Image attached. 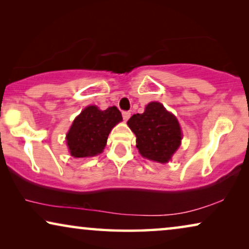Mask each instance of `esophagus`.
<instances>
[{
    "label": "esophagus",
    "mask_w": 249,
    "mask_h": 249,
    "mask_svg": "<svg viewBox=\"0 0 249 249\" xmlns=\"http://www.w3.org/2000/svg\"><path fill=\"white\" fill-rule=\"evenodd\" d=\"M130 115H131L130 112H128V111H124V112H122V117H124V121H127L128 119L130 118Z\"/></svg>",
    "instance_id": "1"
}]
</instances>
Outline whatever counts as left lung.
<instances>
[{
    "label": "left lung",
    "mask_w": 249,
    "mask_h": 249,
    "mask_svg": "<svg viewBox=\"0 0 249 249\" xmlns=\"http://www.w3.org/2000/svg\"><path fill=\"white\" fill-rule=\"evenodd\" d=\"M127 124L136 135L139 153L151 161L169 162L181 144L178 120L159 102L148 103L144 113L134 114Z\"/></svg>",
    "instance_id": "8db88e82"
}]
</instances>
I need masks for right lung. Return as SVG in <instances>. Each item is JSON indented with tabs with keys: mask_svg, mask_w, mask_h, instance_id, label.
<instances>
[{
	"mask_svg": "<svg viewBox=\"0 0 249 249\" xmlns=\"http://www.w3.org/2000/svg\"><path fill=\"white\" fill-rule=\"evenodd\" d=\"M122 121L115 107L102 111L89 105L74 119L67 134V145L74 158H91L103 152L112 128Z\"/></svg>",
	"mask_w": 249,
	"mask_h": 249,
	"instance_id": "add662e5",
	"label": "right lung"
}]
</instances>
